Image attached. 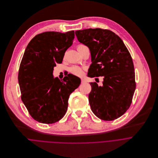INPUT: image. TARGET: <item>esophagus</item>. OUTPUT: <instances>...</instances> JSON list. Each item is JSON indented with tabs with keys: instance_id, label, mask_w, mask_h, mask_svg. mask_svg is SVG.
Returning a JSON list of instances; mask_svg holds the SVG:
<instances>
[{
	"instance_id": "34e87169",
	"label": "esophagus",
	"mask_w": 158,
	"mask_h": 158,
	"mask_svg": "<svg viewBox=\"0 0 158 158\" xmlns=\"http://www.w3.org/2000/svg\"><path fill=\"white\" fill-rule=\"evenodd\" d=\"M86 82V80L84 79V78H81V83H84Z\"/></svg>"
}]
</instances>
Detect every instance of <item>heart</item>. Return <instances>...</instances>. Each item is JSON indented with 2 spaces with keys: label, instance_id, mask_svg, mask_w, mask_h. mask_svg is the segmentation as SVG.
I'll return each mask as SVG.
<instances>
[{
  "label": "heart",
  "instance_id": "b5f03b06",
  "mask_svg": "<svg viewBox=\"0 0 158 158\" xmlns=\"http://www.w3.org/2000/svg\"><path fill=\"white\" fill-rule=\"evenodd\" d=\"M85 46L83 45H79L77 47V49L79 50L80 48H82L83 47H85ZM70 72L75 75H77V76H80L81 75L82 73H83V69L80 67H78V66H73L70 69Z\"/></svg>",
  "mask_w": 158,
  "mask_h": 158
}]
</instances>
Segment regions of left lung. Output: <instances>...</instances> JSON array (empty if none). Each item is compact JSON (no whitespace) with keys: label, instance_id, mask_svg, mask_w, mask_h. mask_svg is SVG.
<instances>
[{"label":"left lung","instance_id":"8db88e82","mask_svg":"<svg viewBox=\"0 0 158 158\" xmlns=\"http://www.w3.org/2000/svg\"><path fill=\"white\" fill-rule=\"evenodd\" d=\"M75 35L91 53L88 77H103L102 86L90 83L88 100L93 113L105 121L118 118L130 108L136 89L134 65L128 50L109 30L88 28L76 31Z\"/></svg>","mask_w":158,"mask_h":158}]
</instances>
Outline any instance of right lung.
<instances>
[{
    "mask_svg": "<svg viewBox=\"0 0 158 158\" xmlns=\"http://www.w3.org/2000/svg\"><path fill=\"white\" fill-rule=\"evenodd\" d=\"M74 38L73 30L66 33L45 31L35 36L26 47L18 81L22 101L38 122L52 124L64 117L70 94L81 83L72 74L62 80L53 76L54 67L62 62Z\"/></svg>",
    "mask_w": 158,
    "mask_h": 158,
    "instance_id": "obj_1",
    "label": "right lung"
}]
</instances>
